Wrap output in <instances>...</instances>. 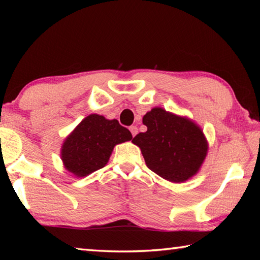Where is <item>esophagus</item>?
<instances>
[{
  "label": "esophagus",
  "mask_w": 260,
  "mask_h": 260,
  "mask_svg": "<svg viewBox=\"0 0 260 260\" xmlns=\"http://www.w3.org/2000/svg\"><path fill=\"white\" fill-rule=\"evenodd\" d=\"M129 131H131V133H132V135H133V136H135L136 134H138V127H136V126H131L129 127Z\"/></svg>",
  "instance_id": "34e87169"
}]
</instances>
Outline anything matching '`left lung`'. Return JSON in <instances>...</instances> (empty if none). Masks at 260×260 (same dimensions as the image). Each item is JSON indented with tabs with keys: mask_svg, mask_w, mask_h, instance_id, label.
<instances>
[{
	"mask_svg": "<svg viewBox=\"0 0 260 260\" xmlns=\"http://www.w3.org/2000/svg\"><path fill=\"white\" fill-rule=\"evenodd\" d=\"M147 132L132 140L147 166L167 181H187L199 172L208 153V141L195 122L186 117L153 108L143 117Z\"/></svg>",
	"mask_w": 260,
	"mask_h": 260,
	"instance_id": "obj_1",
	"label": "left lung"
}]
</instances>
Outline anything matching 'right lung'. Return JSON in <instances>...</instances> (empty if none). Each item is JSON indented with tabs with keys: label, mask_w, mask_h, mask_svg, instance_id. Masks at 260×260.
<instances>
[{
	"label": "right lung",
	"mask_w": 260,
	"mask_h": 260,
	"mask_svg": "<svg viewBox=\"0 0 260 260\" xmlns=\"http://www.w3.org/2000/svg\"><path fill=\"white\" fill-rule=\"evenodd\" d=\"M131 132L117 119H105L100 114H89L65 139L60 157L69 172L78 178L102 169L116 144L131 141Z\"/></svg>",
	"instance_id": "add662e5"
}]
</instances>
